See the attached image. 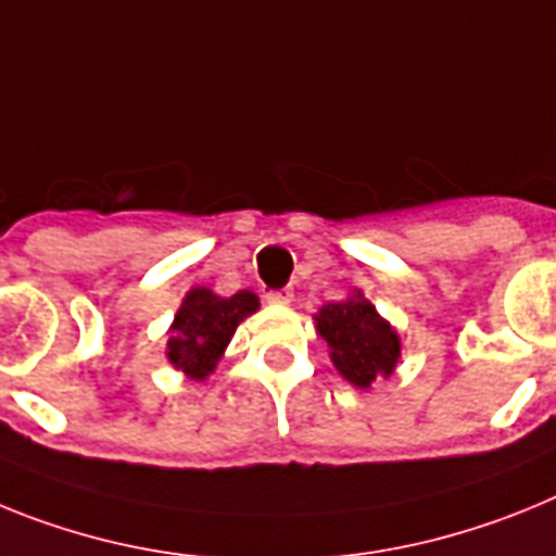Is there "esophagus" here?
<instances>
[{
  "label": "esophagus",
  "instance_id": "esophagus-1",
  "mask_svg": "<svg viewBox=\"0 0 556 556\" xmlns=\"http://www.w3.org/2000/svg\"><path fill=\"white\" fill-rule=\"evenodd\" d=\"M265 299L271 302V305H291L293 302V288L291 285H285V288H277V291H268Z\"/></svg>",
  "mask_w": 556,
  "mask_h": 556
}]
</instances>
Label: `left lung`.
<instances>
[{"mask_svg": "<svg viewBox=\"0 0 556 556\" xmlns=\"http://www.w3.org/2000/svg\"><path fill=\"white\" fill-rule=\"evenodd\" d=\"M318 336L330 346L336 369L358 389L378 375H392L400 358V338L364 296L330 302L316 316Z\"/></svg>", "mask_w": 556, "mask_h": 556, "instance_id": "1", "label": "left lung"}]
</instances>
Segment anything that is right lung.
Wrapping results in <instances>:
<instances>
[{"label":"right lung","instance_id":"add662e5","mask_svg":"<svg viewBox=\"0 0 556 556\" xmlns=\"http://www.w3.org/2000/svg\"><path fill=\"white\" fill-rule=\"evenodd\" d=\"M257 307V296L249 291L224 299L206 288H192L170 327V341H167L170 364L192 380H204L224 355L240 321Z\"/></svg>","mask_w":556,"mask_h":556}]
</instances>
